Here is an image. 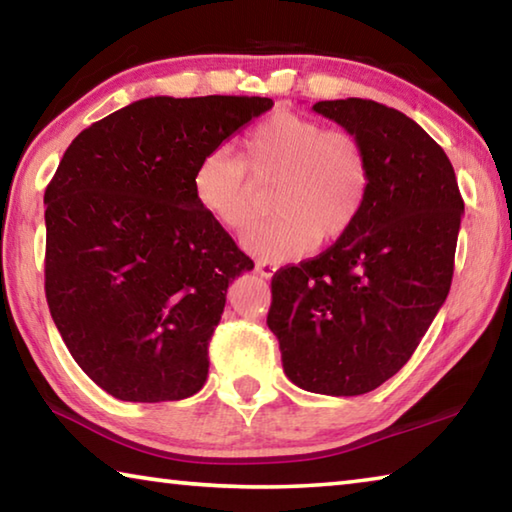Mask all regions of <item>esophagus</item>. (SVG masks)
<instances>
[{
    "mask_svg": "<svg viewBox=\"0 0 512 512\" xmlns=\"http://www.w3.org/2000/svg\"><path fill=\"white\" fill-rule=\"evenodd\" d=\"M255 271H257V275H262V277H266V280H271V277L277 271V266L273 262H257Z\"/></svg>",
    "mask_w": 512,
    "mask_h": 512,
    "instance_id": "34e87169",
    "label": "esophagus"
}]
</instances>
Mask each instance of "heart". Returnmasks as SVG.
I'll list each match as a JSON object with an SVG mask.
<instances>
[{"instance_id":"1","label":"heart","mask_w":512,"mask_h":512,"mask_svg":"<svg viewBox=\"0 0 512 512\" xmlns=\"http://www.w3.org/2000/svg\"><path fill=\"white\" fill-rule=\"evenodd\" d=\"M271 185L275 219L250 232L244 246L266 262H284L354 228L370 192L368 155L357 135L277 110L246 137L244 158L214 149L192 176L196 203L235 235L255 221L257 187Z\"/></svg>"}]
</instances>
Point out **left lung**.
Listing matches in <instances>:
<instances>
[{
	"mask_svg": "<svg viewBox=\"0 0 512 512\" xmlns=\"http://www.w3.org/2000/svg\"><path fill=\"white\" fill-rule=\"evenodd\" d=\"M311 110L359 137L370 192L348 235L275 273L266 323L293 384L363 395L411 359L443 307L465 205L445 151L404 112L368 99Z\"/></svg>",
	"mask_w": 512,
	"mask_h": 512,
	"instance_id": "8db88e82",
	"label": "left lung"
}]
</instances>
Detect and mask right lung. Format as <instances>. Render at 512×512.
I'll return each mask as SVG.
<instances>
[{
	"mask_svg": "<svg viewBox=\"0 0 512 512\" xmlns=\"http://www.w3.org/2000/svg\"><path fill=\"white\" fill-rule=\"evenodd\" d=\"M266 97H149L85 128L45 192V293L81 370L124 402H176L207 379L225 293L253 259L196 203L207 153Z\"/></svg>",
	"mask_w": 512,
	"mask_h": 512,
	"instance_id": "obj_1",
	"label": "right lung"
}]
</instances>
